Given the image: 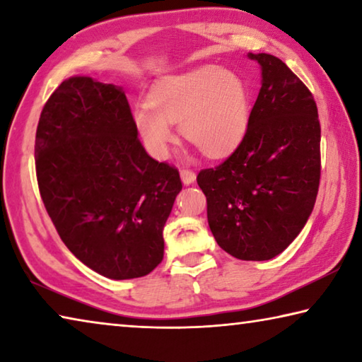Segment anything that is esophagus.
<instances>
[{"instance_id":"34e87169","label":"esophagus","mask_w":362,"mask_h":362,"mask_svg":"<svg viewBox=\"0 0 362 362\" xmlns=\"http://www.w3.org/2000/svg\"><path fill=\"white\" fill-rule=\"evenodd\" d=\"M180 179L183 182V185H192L196 180V174L193 170H188V169H183L180 170Z\"/></svg>"}]
</instances>
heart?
Returning <instances> with one entry per match:
<instances>
[{
    "instance_id": "b5f03b06",
    "label": "heart",
    "mask_w": 362,
    "mask_h": 362,
    "mask_svg": "<svg viewBox=\"0 0 362 362\" xmlns=\"http://www.w3.org/2000/svg\"><path fill=\"white\" fill-rule=\"evenodd\" d=\"M148 105L136 108L134 127L155 158L168 156L175 140L173 124L207 158H222L241 142L250 118L246 84L218 65L163 78Z\"/></svg>"
}]
</instances>
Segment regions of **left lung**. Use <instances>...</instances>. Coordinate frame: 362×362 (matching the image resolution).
I'll use <instances>...</instances> for the list:
<instances>
[{
  "mask_svg": "<svg viewBox=\"0 0 362 362\" xmlns=\"http://www.w3.org/2000/svg\"><path fill=\"white\" fill-rule=\"evenodd\" d=\"M247 57L262 86L238 148L198 174L207 222L220 247L240 260H269L296 240L315 207L321 127L308 88L272 54Z\"/></svg>",
  "mask_w": 362,
  "mask_h": 362,
  "instance_id": "obj_1",
  "label": "left lung"
}]
</instances>
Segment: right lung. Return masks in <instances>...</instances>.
Listing matches in <instances>:
<instances>
[{
  "mask_svg": "<svg viewBox=\"0 0 362 362\" xmlns=\"http://www.w3.org/2000/svg\"><path fill=\"white\" fill-rule=\"evenodd\" d=\"M121 86L71 76L42 108L35 140L40 193L59 236L86 267L132 279L163 260V230L182 189L148 156Z\"/></svg>",
  "mask_w": 362,
  "mask_h": 362,
  "instance_id": "right-lung-1",
  "label": "right lung"
}]
</instances>
